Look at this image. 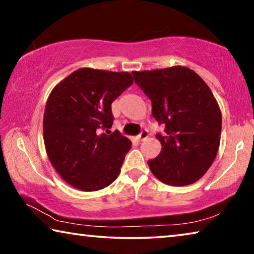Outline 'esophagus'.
Masks as SVG:
<instances>
[{"mask_svg":"<svg viewBox=\"0 0 254 254\" xmlns=\"http://www.w3.org/2000/svg\"><path fill=\"white\" fill-rule=\"evenodd\" d=\"M149 136V132L147 131V130H143L142 132H141L140 133V134L139 135H137V139H139V140H141V141H143V140H145V139H147V137Z\"/></svg>","mask_w":254,"mask_h":254,"instance_id":"obj_1","label":"esophagus"}]
</instances>
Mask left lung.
Masks as SVG:
<instances>
[{
	"instance_id": "8db88e82",
	"label": "left lung",
	"mask_w": 254,
	"mask_h": 254,
	"mask_svg": "<svg viewBox=\"0 0 254 254\" xmlns=\"http://www.w3.org/2000/svg\"><path fill=\"white\" fill-rule=\"evenodd\" d=\"M135 84L152 103V115L165 124L159 156L148 161L167 185L186 186L206 174L221 141L222 114L207 84L187 67L132 71Z\"/></svg>"
}]
</instances>
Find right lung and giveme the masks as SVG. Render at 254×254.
Instances as JSON below:
<instances>
[{
    "label": "right lung",
    "instance_id": "add662e5",
    "mask_svg": "<svg viewBox=\"0 0 254 254\" xmlns=\"http://www.w3.org/2000/svg\"><path fill=\"white\" fill-rule=\"evenodd\" d=\"M132 83L127 71L80 68L50 93L44 114L45 147L51 165L70 186L96 191L118 178L132 142L118 130L101 132L113 124L111 104Z\"/></svg>",
    "mask_w": 254,
    "mask_h": 254
}]
</instances>
